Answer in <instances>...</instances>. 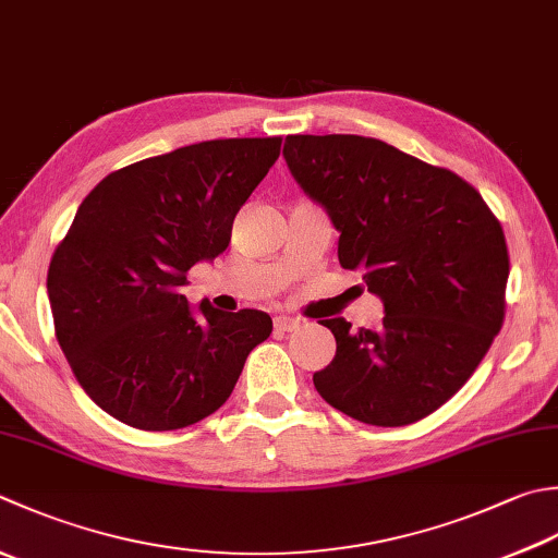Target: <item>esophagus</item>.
<instances>
[{"mask_svg": "<svg viewBox=\"0 0 558 558\" xmlns=\"http://www.w3.org/2000/svg\"><path fill=\"white\" fill-rule=\"evenodd\" d=\"M272 324H276V331H294V329H300V326H302L300 319H294V316H288V314L276 316Z\"/></svg>", "mask_w": 558, "mask_h": 558, "instance_id": "esophagus-1", "label": "esophagus"}]
</instances>
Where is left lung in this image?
I'll use <instances>...</instances> for the list:
<instances>
[{
	"instance_id": "1",
	"label": "left lung",
	"mask_w": 558,
	"mask_h": 558,
	"mask_svg": "<svg viewBox=\"0 0 558 558\" xmlns=\"http://www.w3.org/2000/svg\"><path fill=\"white\" fill-rule=\"evenodd\" d=\"M292 179L336 227L338 260L385 304L379 329L322 322L336 355L314 373L326 403L409 425L462 389L504 326L508 246L478 191L375 137L288 135Z\"/></svg>"
}]
</instances>
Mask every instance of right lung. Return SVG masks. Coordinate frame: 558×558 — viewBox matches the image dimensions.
Instances as JSON below:
<instances>
[{
    "instance_id": "add662e5",
    "label": "right lung",
    "mask_w": 558,
    "mask_h": 558,
    "mask_svg": "<svg viewBox=\"0 0 558 558\" xmlns=\"http://www.w3.org/2000/svg\"><path fill=\"white\" fill-rule=\"evenodd\" d=\"M280 137L210 140L108 173L54 248V336L82 389L140 430H177L232 395L266 312L191 307L185 272L222 254Z\"/></svg>"
}]
</instances>
